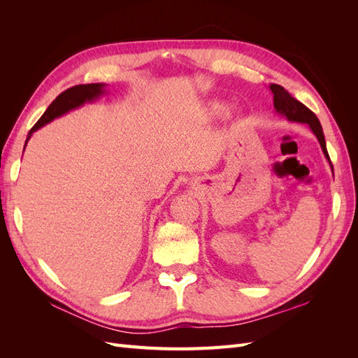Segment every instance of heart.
<instances>
[{"instance_id": "heart-1", "label": "heart", "mask_w": 358, "mask_h": 358, "mask_svg": "<svg viewBox=\"0 0 358 358\" xmlns=\"http://www.w3.org/2000/svg\"><path fill=\"white\" fill-rule=\"evenodd\" d=\"M206 113L213 116V117H221L229 113V104H225L222 101L213 100L206 104Z\"/></svg>"}]
</instances>
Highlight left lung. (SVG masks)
<instances>
[{
    "label": "left lung",
    "instance_id": "1",
    "mask_svg": "<svg viewBox=\"0 0 358 358\" xmlns=\"http://www.w3.org/2000/svg\"><path fill=\"white\" fill-rule=\"evenodd\" d=\"M268 90L273 94V106H275V110L278 115L285 116L289 122H300V124L309 125L312 133L317 136L322 152H324V157H326L327 161L330 162V167L333 171V166H331V161H330L327 146H326V138H324V133H322V127L318 121V117L315 116V113L310 112L308 107L305 104H301L299 100L292 99L289 92L287 90H284L280 85H275V83L268 85Z\"/></svg>",
    "mask_w": 358,
    "mask_h": 358
}]
</instances>
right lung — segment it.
Masks as SVG:
<instances>
[{
  "mask_svg": "<svg viewBox=\"0 0 358 358\" xmlns=\"http://www.w3.org/2000/svg\"><path fill=\"white\" fill-rule=\"evenodd\" d=\"M106 92L107 91H106L104 83H90V85H76V86H73V88L59 94L57 99L52 101V104L48 107L46 112L43 113V116L38 119L37 124L29 129L25 146L28 143L29 137L32 136V133H36L38 128L45 127L46 124L52 122L53 119L66 115L70 110L78 109V107L83 106L85 103H92L94 100L100 99V96L104 95ZM24 150H25V148H24Z\"/></svg>",
  "mask_w": 358,
  "mask_h": 358,
  "instance_id": "right-lung-1",
  "label": "right lung"
}]
</instances>
